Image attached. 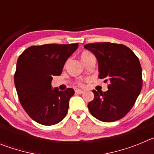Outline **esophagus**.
<instances>
[{"label": "esophagus", "instance_id": "esophagus-1", "mask_svg": "<svg viewBox=\"0 0 154 154\" xmlns=\"http://www.w3.org/2000/svg\"><path fill=\"white\" fill-rule=\"evenodd\" d=\"M84 91L83 90H81V89H76L75 90V93L77 94H82L83 93Z\"/></svg>", "mask_w": 154, "mask_h": 154}]
</instances>
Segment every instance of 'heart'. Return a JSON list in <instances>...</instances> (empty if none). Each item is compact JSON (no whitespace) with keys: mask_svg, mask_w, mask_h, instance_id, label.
Listing matches in <instances>:
<instances>
[{"mask_svg":"<svg viewBox=\"0 0 154 154\" xmlns=\"http://www.w3.org/2000/svg\"><path fill=\"white\" fill-rule=\"evenodd\" d=\"M89 55H92V54H91V53L89 52V51H84L82 53V55H81V57H82V58H86V57L89 56ZM79 85H82V83H81V82H79Z\"/></svg>","mask_w":154,"mask_h":154,"instance_id":"b5f03b06","label":"heart"}]
</instances>
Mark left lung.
<instances>
[{
    "instance_id": "left-lung-1",
    "label": "left lung",
    "mask_w": 154,
    "mask_h": 154,
    "mask_svg": "<svg viewBox=\"0 0 154 154\" xmlns=\"http://www.w3.org/2000/svg\"><path fill=\"white\" fill-rule=\"evenodd\" d=\"M96 55L99 78L109 82L106 92L92 90L88 108L94 117L106 123L119 120L130 112L140 93L142 69L139 58L127 46L110 42L84 46Z\"/></svg>"
}]
</instances>
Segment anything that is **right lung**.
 <instances>
[{"mask_svg": "<svg viewBox=\"0 0 154 154\" xmlns=\"http://www.w3.org/2000/svg\"><path fill=\"white\" fill-rule=\"evenodd\" d=\"M78 47V43L34 45L19 56L14 85L21 106L37 123L55 125L67 114L74 89H53L51 82L53 76L62 74L65 62Z\"/></svg>", "mask_w": 154, "mask_h": 154, "instance_id": "1", "label": "right lung"}]
</instances>
